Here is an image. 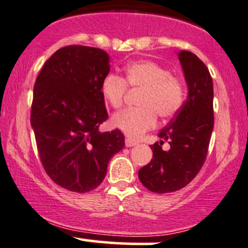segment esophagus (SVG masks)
<instances>
[{
    "label": "esophagus",
    "instance_id": "obj_1",
    "mask_svg": "<svg viewBox=\"0 0 248 248\" xmlns=\"http://www.w3.org/2000/svg\"><path fill=\"white\" fill-rule=\"evenodd\" d=\"M135 145H137V143H136L135 140H130V138H126V140H125V146H126V148H132V146Z\"/></svg>",
    "mask_w": 248,
    "mask_h": 248
}]
</instances>
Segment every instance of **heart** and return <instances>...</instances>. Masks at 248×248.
Listing matches in <instances>:
<instances>
[{"label":"heart","mask_w":248,"mask_h":248,"mask_svg":"<svg viewBox=\"0 0 248 248\" xmlns=\"http://www.w3.org/2000/svg\"><path fill=\"white\" fill-rule=\"evenodd\" d=\"M126 85L142 90L138 108H129L114 114L113 127L131 138H138L156 125L157 116L169 119L180 110L185 90L178 79L171 77L163 66L149 60L134 61L125 68L123 79L108 74L102 81V94L113 108L123 104Z\"/></svg>","instance_id":"1"}]
</instances>
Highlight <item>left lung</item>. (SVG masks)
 I'll return each mask as SVG.
<instances>
[{
  "instance_id": "1",
  "label": "left lung",
  "mask_w": 248,
  "mask_h": 248,
  "mask_svg": "<svg viewBox=\"0 0 248 248\" xmlns=\"http://www.w3.org/2000/svg\"><path fill=\"white\" fill-rule=\"evenodd\" d=\"M177 57L188 87L187 100L169 125L158 132L162 140L150 146L154 158L138 171L142 185L158 194L186 187L198 175L214 127L213 80L208 68L188 50H180ZM164 140L170 144L168 152L161 149Z\"/></svg>"
}]
</instances>
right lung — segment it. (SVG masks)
I'll list each match as a JSON object with an SVG mask.
<instances>
[{
  "label": "right lung",
  "instance_id": "right-lung-1",
  "mask_svg": "<svg viewBox=\"0 0 248 248\" xmlns=\"http://www.w3.org/2000/svg\"><path fill=\"white\" fill-rule=\"evenodd\" d=\"M110 72L105 50L58 49L34 86L31 124L42 166L60 187L87 193L103 182L108 164L124 148L118 129L100 132L108 119L102 81Z\"/></svg>",
  "mask_w": 248,
  "mask_h": 248
}]
</instances>
